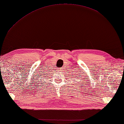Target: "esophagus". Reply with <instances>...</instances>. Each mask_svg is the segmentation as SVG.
Segmentation results:
<instances>
[{
  "instance_id": "34e87169",
  "label": "esophagus",
  "mask_w": 124,
  "mask_h": 124,
  "mask_svg": "<svg viewBox=\"0 0 124 124\" xmlns=\"http://www.w3.org/2000/svg\"><path fill=\"white\" fill-rule=\"evenodd\" d=\"M58 70H59V72H62L63 70H62V68H59Z\"/></svg>"
}]
</instances>
